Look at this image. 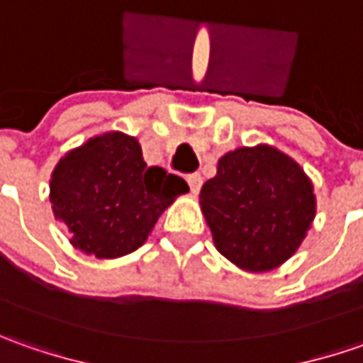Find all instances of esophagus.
<instances>
[{"instance_id": "1", "label": "esophagus", "mask_w": 363, "mask_h": 363, "mask_svg": "<svg viewBox=\"0 0 363 363\" xmlns=\"http://www.w3.org/2000/svg\"><path fill=\"white\" fill-rule=\"evenodd\" d=\"M186 179H188V186H189V189H191V194H198V191H200V188H202V175L189 174Z\"/></svg>"}]
</instances>
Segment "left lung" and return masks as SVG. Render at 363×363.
Instances as JSON below:
<instances>
[{
  "label": "left lung",
  "instance_id": "left-lung-1",
  "mask_svg": "<svg viewBox=\"0 0 363 363\" xmlns=\"http://www.w3.org/2000/svg\"><path fill=\"white\" fill-rule=\"evenodd\" d=\"M200 206L218 250L252 272L293 257L315 218L309 177L297 161L269 145L226 153L202 186Z\"/></svg>",
  "mask_w": 363,
  "mask_h": 363
}]
</instances>
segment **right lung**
Instances as JSON below:
<instances>
[{
	"mask_svg": "<svg viewBox=\"0 0 363 363\" xmlns=\"http://www.w3.org/2000/svg\"><path fill=\"white\" fill-rule=\"evenodd\" d=\"M188 189L182 177L149 167L135 137L113 131L58 161L50 202L77 248L96 258H117L145 242L163 210Z\"/></svg>",
	"mask_w": 363,
	"mask_h": 363,
	"instance_id": "obj_1",
	"label": "right lung"
}]
</instances>
